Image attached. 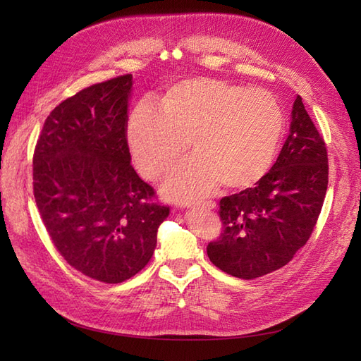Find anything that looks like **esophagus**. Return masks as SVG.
I'll return each mask as SVG.
<instances>
[{
    "label": "esophagus",
    "instance_id": "34e87169",
    "mask_svg": "<svg viewBox=\"0 0 361 361\" xmlns=\"http://www.w3.org/2000/svg\"><path fill=\"white\" fill-rule=\"evenodd\" d=\"M195 209L211 211V209H214V203H204V204H202V206H191V211H195Z\"/></svg>",
    "mask_w": 361,
    "mask_h": 361
}]
</instances>
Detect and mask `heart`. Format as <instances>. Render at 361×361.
<instances>
[{"label":"heart","instance_id":"1","mask_svg":"<svg viewBox=\"0 0 361 361\" xmlns=\"http://www.w3.org/2000/svg\"><path fill=\"white\" fill-rule=\"evenodd\" d=\"M285 113L265 90L212 78H187L129 114L126 141L137 170L158 180L183 155L191 158L162 183L170 202H199L218 190L255 187L272 169L285 135Z\"/></svg>","mask_w":361,"mask_h":361}]
</instances>
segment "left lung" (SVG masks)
I'll return each instance as SVG.
<instances>
[{
	"label": "left lung",
	"mask_w": 361,
	"mask_h": 361,
	"mask_svg": "<svg viewBox=\"0 0 361 361\" xmlns=\"http://www.w3.org/2000/svg\"><path fill=\"white\" fill-rule=\"evenodd\" d=\"M329 158L318 129L297 96L289 137L255 188L220 200L224 231L207 245L211 262L253 280L280 269L309 241L329 185Z\"/></svg>",
	"instance_id": "8db88e82"
}]
</instances>
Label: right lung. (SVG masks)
I'll list each match as a JSON object with an SVG mask.
<instances>
[{
    "instance_id": "1",
    "label": "right lung",
    "mask_w": 361,
    "mask_h": 361,
    "mask_svg": "<svg viewBox=\"0 0 361 361\" xmlns=\"http://www.w3.org/2000/svg\"><path fill=\"white\" fill-rule=\"evenodd\" d=\"M133 75L87 87L45 120L32 158V188L54 245L71 267L122 283L154 256L170 214L130 166L126 141Z\"/></svg>"
}]
</instances>
